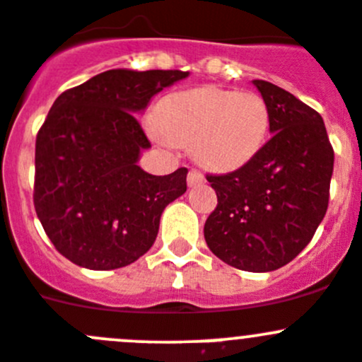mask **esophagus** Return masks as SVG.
Masks as SVG:
<instances>
[{"label": "esophagus", "mask_w": 362, "mask_h": 362, "mask_svg": "<svg viewBox=\"0 0 362 362\" xmlns=\"http://www.w3.org/2000/svg\"><path fill=\"white\" fill-rule=\"evenodd\" d=\"M201 183H204V175L197 168H190V172H188V187H197Z\"/></svg>", "instance_id": "1"}]
</instances>
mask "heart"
Masks as SVG:
<instances>
[{
  "label": "heart",
  "instance_id": "obj_1",
  "mask_svg": "<svg viewBox=\"0 0 362 362\" xmlns=\"http://www.w3.org/2000/svg\"><path fill=\"white\" fill-rule=\"evenodd\" d=\"M270 129L263 95L204 87L172 94L158 106L151 132L168 146H192L211 170H236L261 151Z\"/></svg>",
  "mask_w": 362,
  "mask_h": 362
}]
</instances>
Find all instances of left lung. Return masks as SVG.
<instances>
[{
	"label": "left lung",
	"mask_w": 362,
	"mask_h": 362,
	"mask_svg": "<svg viewBox=\"0 0 362 362\" xmlns=\"http://www.w3.org/2000/svg\"><path fill=\"white\" fill-rule=\"evenodd\" d=\"M254 85L270 108L272 139L243 167L206 174L218 202L204 238L230 267L272 272L305 249L325 216L334 149L316 110L274 83Z\"/></svg>",
	"instance_id": "obj_1"
}]
</instances>
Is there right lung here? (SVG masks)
Here are the masks:
<instances>
[{
    "instance_id": "1",
    "label": "right lung",
    "mask_w": 362,
    "mask_h": 362,
    "mask_svg": "<svg viewBox=\"0 0 362 362\" xmlns=\"http://www.w3.org/2000/svg\"><path fill=\"white\" fill-rule=\"evenodd\" d=\"M185 71L112 69L62 92L37 133L33 204L54 249L78 267L113 270L153 247L165 206L187 192V168L136 165L149 139L135 113Z\"/></svg>"
}]
</instances>
